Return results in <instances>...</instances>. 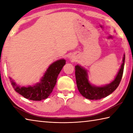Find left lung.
<instances>
[{
    "instance_id": "obj_1",
    "label": "left lung",
    "mask_w": 133,
    "mask_h": 133,
    "mask_svg": "<svg viewBox=\"0 0 133 133\" xmlns=\"http://www.w3.org/2000/svg\"><path fill=\"white\" fill-rule=\"evenodd\" d=\"M124 62L125 55H124L123 63L114 80L110 84L100 87L92 85L89 81L87 70L79 65H76L75 66L76 84L80 94L89 100H100L111 94L117 88L121 82Z\"/></svg>"
}]
</instances>
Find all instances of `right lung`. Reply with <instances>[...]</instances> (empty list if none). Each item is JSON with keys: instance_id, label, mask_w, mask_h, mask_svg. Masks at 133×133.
<instances>
[{"instance_id": "right-lung-1", "label": "right lung", "mask_w": 133, "mask_h": 133, "mask_svg": "<svg viewBox=\"0 0 133 133\" xmlns=\"http://www.w3.org/2000/svg\"><path fill=\"white\" fill-rule=\"evenodd\" d=\"M65 64L64 59L58 60L53 63L48 67L43 76L40 83L28 87L17 85L14 80L10 77L12 86L15 90L24 98L33 101L44 100L50 96L57 82V78Z\"/></svg>"}]
</instances>
